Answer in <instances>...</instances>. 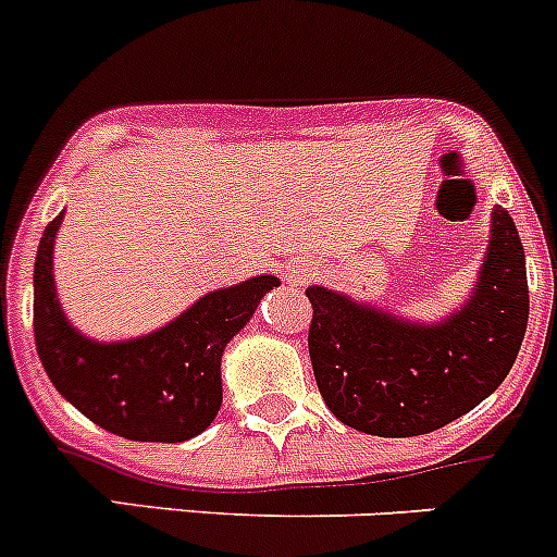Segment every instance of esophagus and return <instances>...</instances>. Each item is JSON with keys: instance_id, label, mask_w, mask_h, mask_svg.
<instances>
[{"instance_id": "1", "label": "esophagus", "mask_w": 557, "mask_h": 557, "mask_svg": "<svg viewBox=\"0 0 557 557\" xmlns=\"http://www.w3.org/2000/svg\"><path fill=\"white\" fill-rule=\"evenodd\" d=\"M287 273L295 275V278H300V275H304V268H300V264H289Z\"/></svg>"}]
</instances>
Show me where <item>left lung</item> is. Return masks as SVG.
I'll return each mask as SVG.
<instances>
[{
  "mask_svg": "<svg viewBox=\"0 0 557 557\" xmlns=\"http://www.w3.org/2000/svg\"><path fill=\"white\" fill-rule=\"evenodd\" d=\"M311 300L309 355L327 410L374 437H416L495 394L528 327L520 232L495 208L473 289L437 322L407 320L322 284Z\"/></svg>",
  "mask_w": 557,
  "mask_h": 557,
  "instance_id": "left-lung-1",
  "label": "left lung"
}]
</instances>
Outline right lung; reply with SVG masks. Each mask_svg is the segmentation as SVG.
<instances>
[{
	"label": "right lung",
	"mask_w": 557,
	"mask_h": 557,
	"mask_svg": "<svg viewBox=\"0 0 557 557\" xmlns=\"http://www.w3.org/2000/svg\"><path fill=\"white\" fill-rule=\"evenodd\" d=\"M65 210L46 226L35 257V344L54 388L82 416L139 443H183L221 410V358L253 317L275 275H253L190 304L150 333L120 342L84 336L60 304L54 243Z\"/></svg>",
	"instance_id": "right-lung-1"
}]
</instances>
